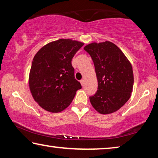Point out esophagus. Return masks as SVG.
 Instances as JSON below:
<instances>
[{
	"instance_id": "obj_1",
	"label": "esophagus",
	"mask_w": 158,
	"mask_h": 158,
	"mask_svg": "<svg viewBox=\"0 0 158 158\" xmlns=\"http://www.w3.org/2000/svg\"><path fill=\"white\" fill-rule=\"evenodd\" d=\"M80 83H81V84L82 86H84V79L80 80Z\"/></svg>"
}]
</instances>
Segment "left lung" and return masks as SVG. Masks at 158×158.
Returning a JSON list of instances; mask_svg holds the SVG:
<instances>
[{"label":"left lung","mask_w":158,"mask_h":158,"mask_svg":"<svg viewBox=\"0 0 158 158\" xmlns=\"http://www.w3.org/2000/svg\"><path fill=\"white\" fill-rule=\"evenodd\" d=\"M94 63L98 90L90 96L96 111L102 114L114 113L129 100L132 92L134 77L132 65L116 44L106 41L84 47Z\"/></svg>","instance_id":"left-lung-1"}]
</instances>
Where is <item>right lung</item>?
Returning a JSON list of instances; mask_svg holds the SVG:
<instances>
[{
	"mask_svg": "<svg viewBox=\"0 0 158 158\" xmlns=\"http://www.w3.org/2000/svg\"><path fill=\"white\" fill-rule=\"evenodd\" d=\"M84 43L69 39L50 42L40 49L32 62L29 87L38 105L52 113L70 105L81 85L74 78L72 59Z\"/></svg>",
	"mask_w": 158,
	"mask_h": 158,
	"instance_id": "obj_1",
	"label": "right lung"
}]
</instances>
